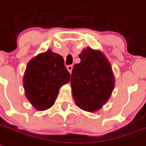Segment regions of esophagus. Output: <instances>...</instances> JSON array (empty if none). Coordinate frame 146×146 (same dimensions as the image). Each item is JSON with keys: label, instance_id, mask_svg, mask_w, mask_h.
Wrapping results in <instances>:
<instances>
[{"label": "esophagus", "instance_id": "obj_1", "mask_svg": "<svg viewBox=\"0 0 146 146\" xmlns=\"http://www.w3.org/2000/svg\"><path fill=\"white\" fill-rule=\"evenodd\" d=\"M66 68H67V70H68V72L71 74V73H72V68H73V66H72V65H69V66H66Z\"/></svg>", "mask_w": 146, "mask_h": 146}]
</instances>
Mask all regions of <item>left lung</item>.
Returning a JSON list of instances; mask_svg holds the SVG:
<instances>
[{"label":"left lung","mask_w":146,"mask_h":146,"mask_svg":"<svg viewBox=\"0 0 146 146\" xmlns=\"http://www.w3.org/2000/svg\"><path fill=\"white\" fill-rule=\"evenodd\" d=\"M79 57L80 62L74 65L71 76L73 98L79 108L96 112L111 96L115 86L113 72L101 50L86 48Z\"/></svg>","instance_id":"8db88e82"}]
</instances>
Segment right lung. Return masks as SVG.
I'll list each match as a JSON object with an SVG mask.
<instances>
[{
  "label": "right lung",
  "mask_w": 146,
  "mask_h": 146,
  "mask_svg": "<svg viewBox=\"0 0 146 146\" xmlns=\"http://www.w3.org/2000/svg\"><path fill=\"white\" fill-rule=\"evenodd\" d=\"M69 80L70 74L62 56L48 50L28 62L23 84L29 102L35 109L42 111L54 105L60 88Z\"/></svg>",
  "instance_id": "right-lung-1"
}]
</instances>
